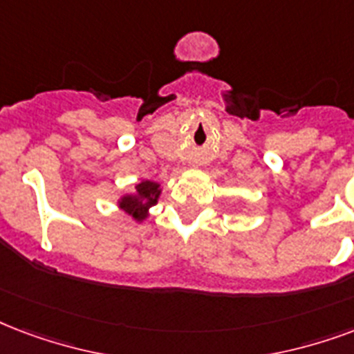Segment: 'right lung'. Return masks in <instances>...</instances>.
Returning a JSON list of instances; mask_svg holds the SVG:
<instances>
[{
  "label": "right lung",
  "instance_id": "add662e5",
  "mask_svg": "<svg viewBox=\"0 0 354 354\" xmlns=\"http://www.w3.org/2000/svg\"><path fill=\"white\" fill-rule=\"evenodd\" d=\"M159 185L156 182H141L137 185V193L135 195L124 196L122 201H120V207H122L124 212L129 213V215H133L137 221H142L147 217L148 207L153 206L159 198Z\"/></svg>",
  "mask_w": 354,
  "mask_h": 354
}]
</instances>
